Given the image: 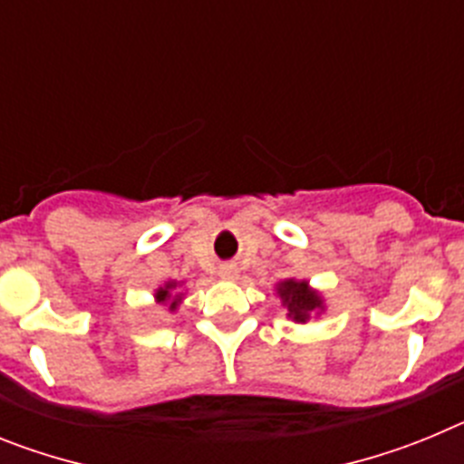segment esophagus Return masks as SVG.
I'll list each match as a JSON object with an SVG mask.
<instances>
[{"label": "esophagus", "mask_w": 464, "mask_h": 464, "mask_svg": "<svg viewBox=\"0 0 464 464\" xmlns=\"http://www.w3.org/2000/svg\"><path fill=\"white\" fill-rule=\"evenodd\" d=\"M218 274L223 278H237V276H239V269H237V265H220Z\"/></svg>", "instance_id": "1"}]
</instances>
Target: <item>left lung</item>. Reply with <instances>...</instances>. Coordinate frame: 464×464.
Masks as SVG:
<instances>
[{"instance_id":"8db88e82","label":"left lung","mask_w":464,"mask_h":464,"mask_svg":"<svg viewBox=\"0 0 464 464\" xmlns=\"http://www.w3.org/2000/svg\"><path fill=\"white\" fill-rule=\"evenodd\" d=\"M276 295L281 299V306L288 314L285 318L299 325H306L309 321H318L327 311L325 297L321 290H315L306 278H283L276 283Z\"/></svg>"}]
</instances>
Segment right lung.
<instances>
[{
    "label": "right lung",
    "mask_w": 464,
    "mask_h": 464,
    "mask_svg": "<svg viewBox=\"0 0 464 464\" xmlns=\"http://www.w3.org/2000/svg\"><path fill=\"white\" fill-rule=\"evenodd\" d=\"M183 285H186V281H165L162 283V285H160V288L153 293L155 304L167 306V311H169V314H176V311H179V306H181L183 297H186V293H183Z\"/></svg>",
    "instance_id": "obj_1"
}]
</instances>
